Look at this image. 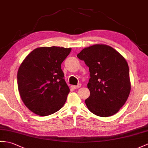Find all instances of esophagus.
<instances>
[{
	"label": "esophagus",
	"mask_w": 148,
	"mask_h": 148,
	"mask_svg": "<svg viewBox=\"0 0 148 148\" xmlns=\"http://www.w3.org/2000/svg\"><path fill=\"white\" fill-rule=\"evenodd\" d=\"M81 86V85L80 84H78V85H72L71 87L73 88V89H78Z\"/></svg>",
	"instance_id": "34e87169"
}]
</instances>
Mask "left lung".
I'll list each match as a JSON object with an SVG mask.
<instances>
[{
    "label": "left lung",
    "mask_w": 148,
    "mask_h": 148,
    "mask_svg": "<svg viewBox=\"0 0 148 148\" xmlns=\"http://www.w3.org/2000/svg\"><path fill=\"white\" fill-rule=\"evenodd\" d=\"M77 57L89 68L87 86L90 95L85 100L88 110L103 117L116 114L131 91L129 66L124 58L105 45L83 49Z\"/></svg>",
    "instance_id": "left-lung-1"
}]
</instances>
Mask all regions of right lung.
I'll use <instances>...</instances> for the list:
<instances>
[{"instance_id": "add662e5", "label": "right lung", "mask_w": 148, "mask_h": 148, "mask_svg": "<svg viewBox=\"0 0 148 148\" xmlns=\"http://www.w3.org/2000/svg\"><path fill=\"white\" fill-rule=\"evenodd\" d=\"M71 51L62 47H41L26 56L17 71L18 90L29 109L41 116L56 112L65 103L70 88L61 64Z\"/></svg>"}]
</instances>
